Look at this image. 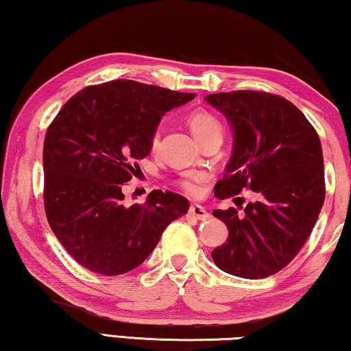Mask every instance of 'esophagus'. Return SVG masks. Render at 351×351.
<instances>
[{
	"label": "esophagus",
	"instance_id": "34e87169",
	"mask_svg": "<svg viewBox=\"0 0 351 351\" xmlns=\"http://www.w3.org/2000/svg\"><path fill=\"white\" fill-rule=\"evenodd\" d=\"M189 215L197 219H207L209 218V212H207L203 206L192 204L189 207Z\"/></svg>",
	"mask_w": 351,
	"mask_h": 351
}]
</instances>
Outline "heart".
Here are the masks:
<instances>
[{
  "instance_id": "b5f03b06",
  "label": "heart",
  "mask_w": 351,
  "mask_h": 351,
  "mask_svg": "<svg viewBox=\"0 0 351 351\" xmlns=\"http://www.w3.org/2000/svg\"><path fill=\"white\" fill-rule=\"evenodd\" d=\"M187 123L195 138L203 141L204 138L215 133H221V123L212 112L206 110H195L187 116ZM159 148V133L154 132L150 136V150L156 152ZM207 173L204 171H184L178 180V186L190 197H199L203 193V186L207 181Z\"/></svg>"
}]
</instances>
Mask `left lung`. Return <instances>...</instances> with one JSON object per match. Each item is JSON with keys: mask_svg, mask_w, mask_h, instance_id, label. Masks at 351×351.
I'll use <instances>...</instances> for the list:
<instances>
[{"mask_svg": "<svg viewBox=\"0 0 351 351\" xmlns=\"http://www.w3.org/2000/svg\"><path fill=\"white\" fill-rule=\"evenodd\" d=\"M204 100L223 112L234 132L232 156L215 197L245 189L258 195L243 213L235 207L213 210L229 235L212 258L228 274L269 277L299 254L324 206L320 139L304 112L276 94L232 91Z\"/></svg>", "mask_w": 351, "mask_h": 351, "instance_id": "obj_1", "label": "left lung"}]
</instances>
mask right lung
I'll return each mask as SVG.
<instances>
[{
	"mask_svg": "<svg viewBox=\"0 0 351 351\" xmlns=\"http://www.w3.org/2000/svg\"><path fill=\"white\" fill-rule=\"evenodd\" d=\"M195 99L134 80L86 86L47 128L45 212L52 232L83 268L121 276L138 268L189 201L153 190L144 204H123V184L150 153L165 112Z\"/></svg>",
	"mask_w": 351,
	"mask_h": 351,
	"instance_id": "1",
	"label": "right lung"
}]
</instances>
